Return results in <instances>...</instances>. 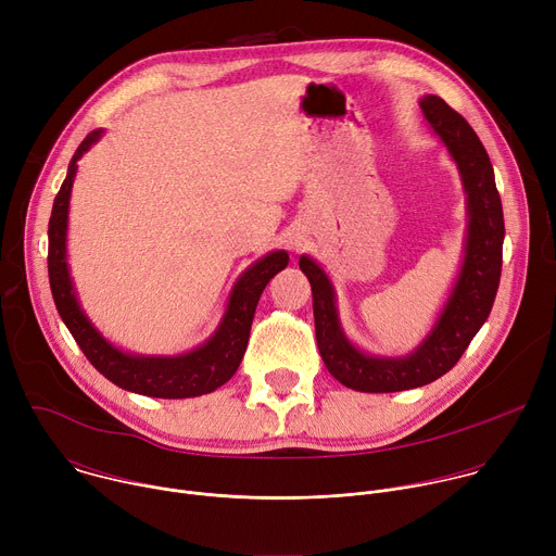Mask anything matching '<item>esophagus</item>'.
<instances>
[{
    "label": "esophagus",
    "instance_id": "34e87169",
    "mask_svg": "<svg viewBox=\"0 0 556 556\" xmlns=\"http://www.w3.org/2000/svg\"><path fill=\"white\" fill-rule=\"evenodd\" d=\"M301 240H303V237H296V235H294V237H290V244H292L294 249H299V247H301Z\"/></svg>",
    "mask_w": 556,
    "mask_h": 556
}]
</instances>
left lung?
Segmentation results:
<instances>
[{
	"label": "left lung",
	"mask_w": 556,
	"mask_h": 556,
	"mask_svg": "<svg viewBox=\"0 0 556 556\" xmlns=\"http://www.w3.org/2000/svg\"><path fill=\"white\" fill-rule=\"evenodd\" d=\"M420 108L455 161L466 193V244L459 275L425 341L407 356H371L345 337L332 281L324 268L301 255L299 268L312 286L316 345L328 371L345 387L365 393L405 391L444 376L489 319L504 244V211L491 157L472 127L440 97L427 94Z\"/></svg>",
	"instance_id": "1"
}]
</instances>
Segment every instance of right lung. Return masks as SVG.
I'll return each instance as SVG.
<instances>
[{
	"label": "right lung",
	"mask_w": 556,
	"mask_h": 556,
	"mask_svg": "<svg viewBox=\"0 0 556 556\" xmlns=\"http://www.w3.org/2000/svg\"><path fill=\"white\" fill-rule=\"evenodd\" d=\"M101 136L103 129H94L78 144L70 161L67 176L52 204V215L48 222V277L54 305L76 345L114 384L134 393L151 395V399H193V395L211 393L230 380V376L240 367L260 296L268 281L288 266V253H268L244 270L230 290L224 319L215 334L193 352L180 356H138L114 348L99 334L81 305H78L65 257L67 208L76 176V161Z\"/></svg>",
	"instance_id": "add662e5"
}]
</instances>
